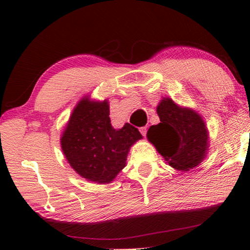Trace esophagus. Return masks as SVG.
<instances>
[{
	"label": "esophagus",
	"mask_w": 250,
	"mask_h": 250,
	"mask_svg": "<svg viewBox=\"0 0 250 250\" xmlns=\"http://www.w3.org/2000/svg\"><path fill=\"white\" fill-rule=\"evenodd\" d=\"M139 130H140V132H141V134L143 135V137H146V126H141V128L140 129H139Z\"/></svg>",
	"instance_id": "1"
}]
</instances>
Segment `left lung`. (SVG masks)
<instances>
[{
	"label": "left lung",
	"instance_id": "left-lung-1",
	"mask_svg": "<svg viewBox=\"0 0 250 250\" xmlns=\"http://www.w3.org/2000/svg\"><path fill=\"white\" fill-rule=\"evenodd\" d=\"M160 124L151 125L146 138L173 168L188 171L203 162L209 146L208 130L195 110L163 97L156 107Z\"/></svg>",
	"mask_w": 250,
	"mask_h": 250
}]
</instances>
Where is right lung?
<instances>
[{"label":"right lung","mask_w":250,"mask_h":250,"mask_svg":"<svg viewBox=\"0 0 250 250\" xmlns=\"http://www.w3.org/2000/svg\"><path fill=\"white\" fill-rule=\"evenodd\" d=\"M107 99H80L61 137V146L67 162L83 179L107 184L116 179L126 164V156L142 135L125 124L115 129L110 120Z\"/></svg>","instance_id":"add662e5"}]
</instances>
